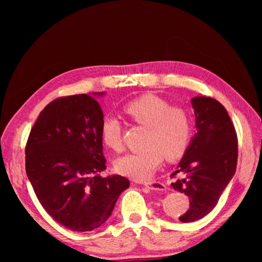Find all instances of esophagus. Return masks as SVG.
Listing matches in <instances>:
<instances>
[{
	"instance_id": "obj_1",
	"label": "esophagus",
	"mask_w": 262,
	"mask_h": 262,
	"mask_svg": "<svg viewBox=\"0 0 262 262\" xmlns=\"http://www.w3.org/2000/svg\"><path fill=\"white\" fill-rule=\"evenodd\" d=\"M143 185L145 186V187L154 189V190H164L166 188L165 185L161 183V181H148V183H144Z\"/></svg>"
}]
</instances>
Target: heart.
Returning <instances> with one entry per match:
<instances>
[{
	"instance_id": "b5f03b06",
	"label": "heart",
	"mask_w": 262,
	"mask_h": 262,
	"mask_svg": "<svg viewBox=\"0 0 262 262\" xmlns=\"http://www.w3.org/2000/svg\"><path fill=\"white\" fill-rule=\"evenodd\" d=\"M125 113L133 121L148 128L147 148L127 154L114 163L117 172L135 180L151 178L165 156L168 161L179 158L187 149L192 135V115L183 106H171L170 101L156 95H143L125 105ZM121 122L106 117L101 122V139L107 148L120 151Z\"/></svg>"
}]
</instances>
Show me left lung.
I'll return each instance as SVG.
<instances>
[{"instance_id": "obj_1", "label": "left lung", "mask_w": 262, "mask_h": 262, "mask_svg": "<svg viewBox=\"0 0 262 262\" xmlns=\"http://www.w3.org/2000/svg\"><path fill=\"white\" fill-rule=\"evenodd\" d=\"M195 134L174 173L171 186L189 199V208L179 217L189 223L209 214L236 172L238 141L227 110L210 97H194Z\"/></svg>"}]
</instances>
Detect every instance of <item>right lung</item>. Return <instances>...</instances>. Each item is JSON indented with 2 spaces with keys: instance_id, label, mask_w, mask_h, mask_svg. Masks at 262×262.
<instances>
[{
  "instance_id": "right-lung-1",
  "label": "right lung",
  "mask_w": 262,
  "mask_h": 262,
  "mask_svg": "<svg viewBox=\"0 0 262 262\" xmlns=\"http://www.w3.org/2000/svg\"><path fill=\"white\" fill-rule=\"evenodd\" d=\"M104 92L53 100L30 132L26 174L39 202L57 223L73 231H92L108 220L118 198L129 187L119 174L101 178Z\"/></svg>"
}]
</instances>
